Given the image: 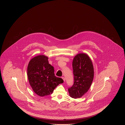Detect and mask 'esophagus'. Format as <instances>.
<instances>
[{"mask_svg":"<svg viewBox=\"0 0 125 125\" xmlns=\"http://www.w3.org/2000/svg\"><path fill=\"white\" fill-rule=\"evenodd\" d=\"M62 79H63V80L64 81V82H65V80H66V79H65V78H64V77H62Z\"/></svg>","mask_w":125,"mask_h":125,"instance_id":"1","label":"esophagus"}]
</instances>
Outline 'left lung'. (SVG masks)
I'll list each match as a JSON object with an SVG mask.
<instances>
[{
    "label": "left lung",
    "mask_w": 125,
    "mask_h": 125,
    "mask_svg": "<svg viewBox=\"0 0 125 125\" xmlns=\"http://www.w3.org/2000/svg\"><path fill=\"white\" fill-rule=\"evenodd\" d=\"M72 67L74 82L68 90L71 97L78 98L82 97L90 88L94 77V68L90 58L84 53H79L74 57Z\"/></svg>",
    "instance_id": "obj_1"
}]
</instances>
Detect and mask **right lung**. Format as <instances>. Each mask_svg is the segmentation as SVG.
<instances>
[{
    "mask_svg": "<svg viewBox=\"0 0 125 125\" xmlns=\"http://www.w3.org/2000/svg\"><path fill=\"white\" fill-rule=\"evenodd\" d=\"M44 55L34 57L29 61L27 75L30 85L35 93L40 96H48L63 80L54 75V68Z\"/></svg>",
    "mask_w": 125,
    "mask_h": 125,
    "instance_id": "right-lung-1",
    "label": "right lung"
}]
</instances>
